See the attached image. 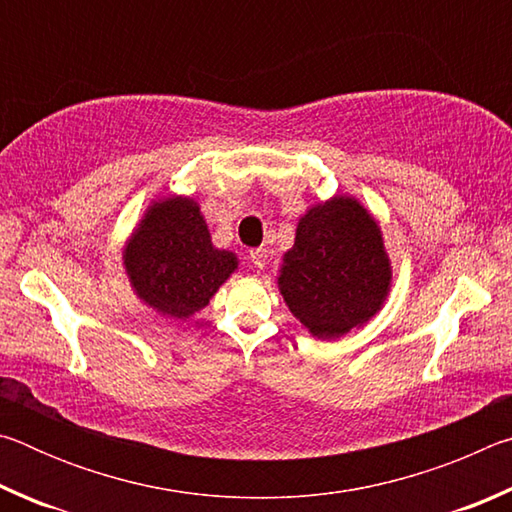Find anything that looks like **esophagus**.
I'll return each instance as SVG.
<instances>
[{"instance_id":"34e87169","label":"esophagus","mask_w":512,"mask_h":512,"mask_svg":"<svg viewBox=\"0 0 512 512\" xmlns=\"http://www.w3.org/2000/svg\"><path fill=\"white\" fill-rule=\"evenodd\" d=\"M266 257H268V250L266 248H253L250 250V262H253L257 268H264V264H266Z\"/></svg>"}]
</instances>
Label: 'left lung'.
Instances as JSON below:
<instances>
[{
	"label": "left lung",
	"instance_id": "left-lung-1",
	"mask_svg": "<svg viewBox=\"0 0 512 512\" xmlns=\"http://www.w3.org/2000/svg\"><path fill=\"white\" fill-rule=\"evenodd\" d=\"M391 277L377 221L359 201L336 196L302 216L277 284L311 334L339 339L377 314Z\"/></svg>",
	"mask_w": 512,
	"mask_h": 512
}]
</instances>
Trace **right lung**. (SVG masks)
<instances>
[{"label":"right lung","mask_w":512,"mask_h":512,"mask_svg":"<svg viewBox=\"0 0 512 512\" xmlns=\"http://www.w3.org/2000/svg\"><path fill=\"white\" fill-rule=\"evenodd\" d=\"M124 264L146 305L185 320L210 302L239 262L230 250L212 246L198 203L173 196L149 207L124 250Z\"/></svg>","instance_id":"add662e5"}]
</instances>
